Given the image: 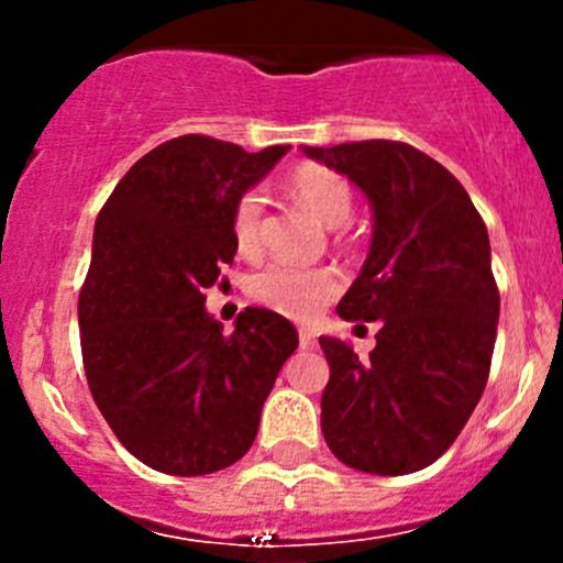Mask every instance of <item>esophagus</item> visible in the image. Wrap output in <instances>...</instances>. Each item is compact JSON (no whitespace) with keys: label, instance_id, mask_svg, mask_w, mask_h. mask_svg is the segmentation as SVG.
Listing matches in <instances>:
<instances>
[{"label":"esophagus","instance_id":"esophagus-1","mask_svg":"<svg viewBox=\"0 0 563 563\" xmlns=\"http://www.w3.org/2000/svg\"><path fill=\"white\" fill-rule=\"evenodd\" d=\"M299 345H302V349H313L316 334L310 332V329H299Z\"/></svg>","mask_w":563,"mask_h":563}]
</instances>
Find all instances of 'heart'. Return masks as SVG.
Instances as JSON below:
<instances>
[{
    "mask_svg": "<svg viewBox=\"0 0 563 563\" xmlns=\"http://www.w3.org/2000/svg\"><path fill=\"white\" fill-rule=\"evenodd\" d=\"M288 196L302 203L313 218L329 229H340L354 214V190L349 179L327 166L305 163L294 168L286 179ZM264 212L266 198L258 187L242 192L231 212V236L240 255L255 258L264 247ZM343 288L338 269L332 266H294V264H269L250 275L247 294L264 308L275 313L310 321L332 302Z\"/></svg>",
    "mask_w": 563,
    "mask_h": 563,
    "instance_id": "obj_1",
    "label": "heart"
}]
</instances>
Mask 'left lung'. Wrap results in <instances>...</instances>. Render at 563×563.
<instances>
[{
  "label": "left lung",
  "instance_id": "obj_1",
  "mask_svg": "<svg viewBox=\"0 0 563 563\" xmlns=\"http://www.w3.org/2000/svg\"><path fill=\"white\" fill-rule=\"evenodd\" d=\"M305 155L371 198V253L338 313L384 321L367 360L318 338L329 362L323 439L351 468L411 474L455 444L490 376L501 297L485 220L455 176L402 141L305 146Z\"/></svg>",
  "mask_w": 563,
  "mask_h": 563
}]
</instances>
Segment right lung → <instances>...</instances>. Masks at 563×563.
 I'll return each instance as SVG.
<instances>
[{"mask_svg":"<svg viewBox=\"0 0 563 563\" xmlns=\"http://www.w3.org/2000/svg\"><path fill=\"white\" fill-rule=\"evenodd\" d=\"M288 150L179 135L141 157L98 214L78 294L84 371L113 435L163 474H214L245 455L299 345L272 310L245 308L223 334L203 308L234 261L236 198Z\"/></svg>","mask_w":563,"mask_h":563,"instance_id":"1","label":"right lung"}]
</instances>
